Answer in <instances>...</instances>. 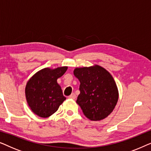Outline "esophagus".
<instances>
[{"instance_id": "obj_1", "label": "esophagus", "mask_w": 151, "mask_h": 151, "mask_svg": "<svg viewBox=\"0 0 151 151\" xmlns=\"http://www.w3.org/2000/svg\"><path fill=\"white\" fill-rule=\"evenodd\" d=\"M69 99H71V100H75V99L76 98V96L75 93H72L71 96H69Z\"/></svg>"}]
</instances>
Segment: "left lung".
I'll list each match as a JSON object with an SVG mask.
<instances>
[{"label":"left lung","instance_id":"1","mask_svg":"<svg viewBox=\"0 0 151 151\" xmlns=\"http://www.w3.org/2000/svg\"><path fill=\"white\" fill-rule=\"evenodd\" d=\"M73 73L80 82L76 102L84 115L92 121H99L111 114L118 100V90L109 72L95 65L76 68Z\"/></svg>","mask_w":151,"mask_h":151}]
</instances>
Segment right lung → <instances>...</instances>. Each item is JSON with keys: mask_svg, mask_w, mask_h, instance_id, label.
I'll use <instances>...</instances> for the list:
<instances>
[{"mask_svg": "<svg viewBox=\"0 0 151 151\" xmlns=\"http://www.w3.org/2000/svg\"><path fill=\"white\" fill-rule=\"evenodd\" d=\"M67 67L55 69L45 68L34 74L27 83L25 96L29 106L35 114L48 117L66 100L57 79L64 75Z\"/></svg>", "mask_w": 151, "mask_h": 151, "instance_id": "1", "label": "right lung"}]
</instances>
